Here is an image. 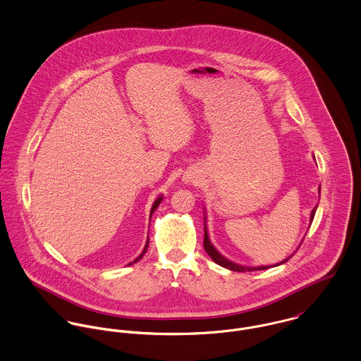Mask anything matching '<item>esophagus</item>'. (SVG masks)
I'll return each instance as SVG.
<instances>
[{
	"instance_id": "esophagus-1",
	"label": "esophagus",
	"mask_w": 361,
	"mask_h": 361,
	"mask_svg": "<svg viewBox=\"0 0 361 361\" xmlns=\"http://www.w3.org/2000/svg\"><path fill=\"white\" fill-rule=\"evenodd\" d=\"M193 178H195V176H192V175H186V176H185V182H186V183H190V182H193Z\"/></svg>"
}]
</instances>
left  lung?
<instances>
[{"label": "left lung", "mask_w": 361, "mask_h": 361, "mask_svg": "<svg viewBox=\"0 0 361 361\" xmlns=\"http://www.w3.org/2000/svg\"><path fill=\"white\" fill-rule=\"evenodd\" d=\"M315 159V158H314ZM318 193H321V186L318 188ZM317 206L312 208V211H311V214H310V222H312V219H314V215H315V211H317ZM204 215H206V212H204ZM207 219L206 216H204V249H206L207 255L209 256V257L212 258V261L214 262H216L218 265H221V267H224V268H228V269H231V271H238V272H246V271H258V269H267V268H271V267H278V265H281V264H283V262H286L289 258H285L283 261H281V262H278V264H274V265H259V267H246V265H240V264H236V262H233V261H231V259H228L226 257H224L214 246H212V243H211V240H209V238H208V232H207V225H206Z\"/></svg>", "instance_id": "obj_1"}]
</instances>
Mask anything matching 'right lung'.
Here are the masks:
<instances>
[{
	"label": "right lung",
	"instance_id": "obj_1",
	"mask_svg": "<svg viewBox=\"0 0 361 361\" xmlns=\"http://www.w3.org/2000/svg\"><path fill=\"white\" fill-rule=\"evenodd\" d=\"M162 196H159V197H157V200H155L154 203H153V207H152V211H150V219H152V215L154 214L155 209H157V207L159 206V203L162 202ZM147 247H149V238H147V242H146V246H145V249H143V252L137 256V257L135 258L133 261H130L128 265H132V264H135V262H137L140 258L143 257L145 255H146V252H147Z\"/></svg>",
	"mask_w": 361,
	"mask_h": 361
}]
</instances>
